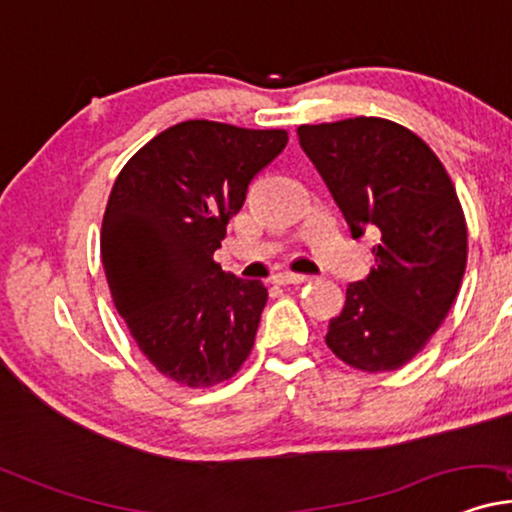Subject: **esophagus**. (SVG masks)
I'll list each match as a JSON object with an SVG mask.
<instances>
[{"instance_id": "34e87169", "label": "esophagus", "mask_w": 512, "mask_h": 512, "mask_svg": "<svg viewBox=\"0 0 512 512\" xmlns=\"http://www.w3.org/2000/svg\"><path fill=\"white\" fill-rule=\"evenodd\" d=\"M306 280H308L306 275L292 273V270H282V273L273 275L275 285H301V282H306Z\"/></svg>"}]
</instances>
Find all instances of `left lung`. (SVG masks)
I'll use <instances>...</instances> for the list:
<instances>
[{"label":"left lung","mask_w":512,"mask_h":512,"mask_svg":"<svg viewBox=\"0 0 512 512\" xmlns=\"http://www.w3.org/2000/svg\"><path fill=\"white\" fill-rule=\"evenodd\" d=\"M353 237L370 230L372 270L346 287L325 342L363 372L406 365L449 315L468 263V227L453 182L415 132L384 118L301 125Z\"/></svg>","instance_id":"1"}]
</instances>
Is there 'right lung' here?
<instances>
[{"mask_svg":"<svg viewBox=\"0 0 512 512\" xmlns=\"http://www.w3.org/2000/svg\"><path fill=\"white\" fill-rule=\"evenodd\" d=\"M287 140L285 130L185 121L144 144L113 182L106 282L137 346L170 380L213 387L251 353L268 289L225 273L213 254Z\"/></svg>","mask_w":512,"mask_h":512,"instance_id":"1","label":"right lung"}]
</instances>
